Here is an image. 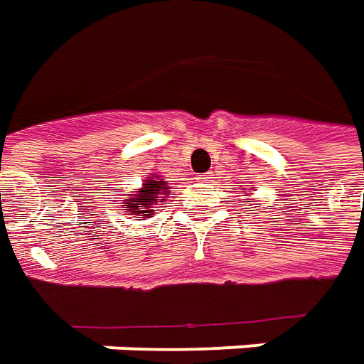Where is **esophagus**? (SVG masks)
<instances>
[{
    "instance_id": "34e87169",
    "label": "esophagus",
    "mask_w": 364,
    "mask_h": 364,
    "mask_svg": "<svg viewBox=\"0 0 364 364\" xmlns=\"http://www.w3.org/2000/svg\"><path fill=\"white\" fill-rule=\"evenodd\" d=\"M206 178H208V176H206ZM206 178H204V180H206Z\"/></svg>"
}]
</instances>
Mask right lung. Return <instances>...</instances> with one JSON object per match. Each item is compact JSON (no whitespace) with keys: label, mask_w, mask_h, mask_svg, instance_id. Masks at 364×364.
Listing matches in <instances>:
<instances>
[{"label":"right lung","mask_w":364,"mask_h":364,"mask_svg":"<svg viewBox=\"0 0 364 364\" xmlns=\"http://www.w3.org/2000/svg\"><path fill=\"white\" fill-rule=\"evenodd\" d=\"M164 192H168V186L164 184V180L156 176V174H152V176H149V180H144V184H142L139 192L130 198V200H127V208H130L132 214H139L142 218L144 215L150 218L152 215L150 208L156 202V198L160 194H164Z\"/></svg>","instance_id":"right-lung-1"}]
</instances>
